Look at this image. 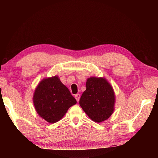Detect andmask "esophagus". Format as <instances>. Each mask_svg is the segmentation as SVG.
I'll use <instances>...</instances> for the list:
<instances>
[{"mask_svg":"<svg viewBox=\"0 0 158 158\" xmlns=\"http://www.w3.org/2000/svg\"><path fill=\"white\" fill-rule=\"evenodd\" d=\"M80 97H81V96H80L79 94H77L75 95V99L77 100V102H79V99H80Z\"/></svg>","mask_w":158,"mask_h":158,"instance_id":"obj_1","label":"esophagus"}]
</instances>
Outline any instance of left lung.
<instances>
[{"instance_id":"left-lung-1","label":"left lung","mask_w":158,"mask_h":158,"mask_svg":"<svg viewBox=\"0 0 158 158\" xmlns=\"http://www.w3.org/2000/svg\"><path fill=\"white\" fill-rule=\"evenodd\" d=\"M86 89L79 105L92 121L100 123L109 119L115 110V96L112 85L105 77H91L87 79Z\"/></svg>"}]
</instances>
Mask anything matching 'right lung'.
<instances>
[{
    "mask_svg": "<svg viewBox=\"0 0 158 158\" xmlns=\"http://www.w3.org/2000/svg\"><path fill=\"white\" fill-rule=\"evenodd\" d=\"M32 100L38 115L51 123L60 121L70 107L77 103L57 75L46 77L39 82Z\"/></svg>",
    "mask_w": 158,
    "mask_h": 158,
    "instance_id": "1",
    "label": "right lung"
}]
</instances>
